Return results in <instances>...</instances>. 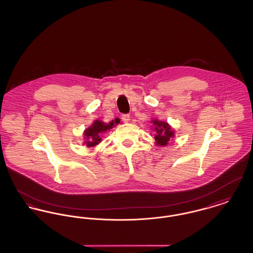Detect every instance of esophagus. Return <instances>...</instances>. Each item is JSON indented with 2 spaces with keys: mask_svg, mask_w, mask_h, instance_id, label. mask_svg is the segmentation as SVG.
Segmentation results:
<instances>
[{
  "mask_svg": "<svg viewBox=\"0 0 253 253\" xmlns=\"http://www.w3.org/2000/svg\"><path fill=\"white\" fill-rule=\"evenodd\" d=\"M122 120L124 123H128L130 120V116L128 114H125V115L122 116Z\"/></svg>",
  "mask_w": 253,
  "mask_h": 253,
  "instance_id": "34e87169",
  "label": "esophagus"
}]
</instances>
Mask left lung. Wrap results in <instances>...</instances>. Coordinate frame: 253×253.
<instances>
[{
    "instance_id": "left-lung-1",
    "label": "left lung",
    "mask_w": 253,
    "mask_h": 253,
    "mask_svg": "<svg viewBox=\"0 0 253 253\" xmlns=\"http://www.w3.org/2000/svg\"><path fill=\"white\" fill-rule=\"evenodd\" d=\"M150 123L152 124L153 131H155L154 139L156 145L160 146H168L175 136V132L171 126L169 125V123L167 122L159 121L158 119H153Z\"/></svg>"
}]
</instances>
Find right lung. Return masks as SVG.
Here are the masks:
<instances>
[{"label":"right lung","instance_id":"1","mask_svg":"<svg viewBox=\"0 0 253 253\" xmlns=\"http://www.w3.org/2000/svg\"><path fill=\"white\" fill-rule=\"evenodd\" d=\"M117 120L112 121L109 123H105L101 120H95L92 125L85 128L84 131V145L87 147H94L99 145L102 142V135L107 131H109L114 126L115 123L118 124Z\"/></svg>","mask_w":253,"mask_h":253}]
</instances>
